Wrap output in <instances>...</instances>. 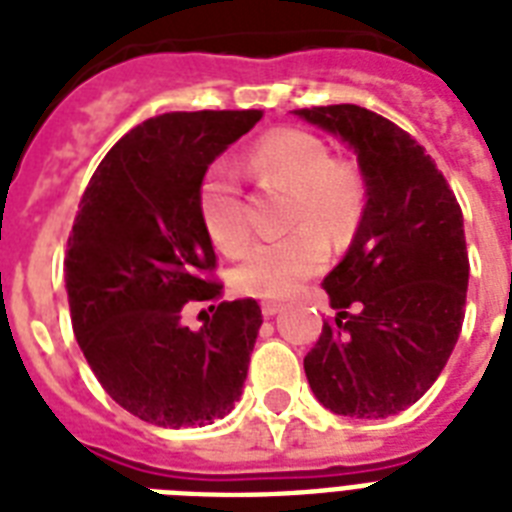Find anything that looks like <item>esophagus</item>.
<instances>
[{
	"mask_svg": "<svg viewBox=\"0 0 512 512\" xmlns=\"http://www.w3.org/2000/svg\"><path fill=\"white\" fill-rule=\"evenodd\" d=\"M260 311H263V316H276V313L281 311V303H271V300H268V303L260 305Z\"/></svg>",
	"mask_w": 512,
	"mask_h": 512,
	"instance_id": "obj_1",
	"label": "esophagus"
}]
</instances>
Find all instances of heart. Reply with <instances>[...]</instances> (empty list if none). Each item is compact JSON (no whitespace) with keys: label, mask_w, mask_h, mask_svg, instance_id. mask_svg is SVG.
I'll return each mask as SVG.
<instances>
[{"label":"heart","mask_w":512,"mask_h":512,"mask_svg":"<svg viewBox=\"0 0 512 512\" xmlns=\"http://www.w3.org/2000/svg\"><path fill=\"white\" fill-rule=\"evenodd\" d=\"M247 167L260 188L289 191L287 223L297 231L249 247L233 268V287L241 295L279 300L324 268L327 236L342 241L356 231L366 207V180L356 164L332 156L319 135L297 127H279L257 138ZM199 215L220 252L233 255L247 244L252 233L247 201L225 164L209 167L201 180Z\"/></svg>","instance_id":"obj_1"}]
</instances>
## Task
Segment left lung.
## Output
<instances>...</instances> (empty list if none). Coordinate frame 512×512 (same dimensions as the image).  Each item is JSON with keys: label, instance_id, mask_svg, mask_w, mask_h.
<instances>
[{"label": "left lung", "instance_id": "8db88e82", "mask_svg": "<svg viewBox=\"0 0 512 512\" xmlns=\"http://www.w3.org/2000/svg\"><path fill=\"white\" fill-rule=\"evenodd\" d=\"M295 114L348 140L366 180L356 239L324 279L337 316L305 374L329 412L380 420L420 401L457 345L470 273L462 209L425 148L385 116L350 103Z\"/></svg>", "mask_w": 512, "mask_h": 512}]
</instances>
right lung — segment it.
Instances as JSON below:
<instances>
[{"instance_id":"obj_1","label":"right lung","mask_w":512,"mask_h":512,"mask_svg":"<svg viewBox=\"0 0 512 512\" xmlns=\"http://www.w3.org/2000/svg\"><path fill=\"white\" fill-rule=\"evenodd\" d=\"M263 111H175L130 130L84 188L66 249L79 348L116 404L159 428H201L231 412L247 380L263 313L223 300L199 215V185L217 154ZM212 302L205 327L182 324Z\"/></svg>"}]
</instances>
